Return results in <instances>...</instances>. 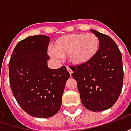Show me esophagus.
<instances>
[{"instance_id":"obj_1","label":"esophagus","mask_w":131,"mask_h":131,"mask_svg":"<svg viewBox=\"0 0 131 131\" xmlns=\"http://www.w3.org/2000/svg\"><path fill=\"white\" fill-rule=\"evenodd\" d=\"M67 70H68V71H69V73L70 74V75H71V74H72V71L71 70V69H69V68H67Z\"/></svg>"}]
</instances>
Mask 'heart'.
Wrapping results in <instances>:
<instances>
[{"label": "heart", "mask_w": 131, "mask_h": 131, "mask_svg": "<svg viewBox=\"0 0 131 131\" xmlns=\"http://www.w3.org/2000/svg\"><path fill=\"white\" fill-rule=\"evenodd\" d=\"M99 46V39L94 33H72L58 38L48 53L55 60L68 56L71 65L81 66L95 57Z\"/></svg>", "instance_id": "heart-1"}]
</instances>
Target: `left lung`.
Instances as JSON below:
<instances>
[{"label": "left lung", "instance_id": "1", "mask_svg": "<svg viewBox=\"0 0 131 131\" xmlns=\"http://www.w3.org/2000/svg\"><path fill=\"white\" fill-rule=\"evenodd\" d=\"M91 31L100 41L97 53L86 63L70 69L83 105L90 111L101 112L113 107L122 92V57L116 43L109 36Z\"/></svg>", "mask_w": 131, "mask_h": 131}]
</instances>
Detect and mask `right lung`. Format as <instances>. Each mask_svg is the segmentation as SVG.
<instances>
[{"label":"right lung","instance_id":"1","mask_svg":"<svg viewBox=\"0 0 131 131\" xmlns=\"http://www.w3.org/2000/svg\"><path fill=\"white\" fill-rule=\"evenodd\" d=\"M50 39L45 35L27 37L16 45L9 63L15 98L27 113L40 118L53 116L60 110L65 85L70 78L65 66L48 68Z\"/></svg>","mask_w":131,"mask_h":131}]
</instances>
